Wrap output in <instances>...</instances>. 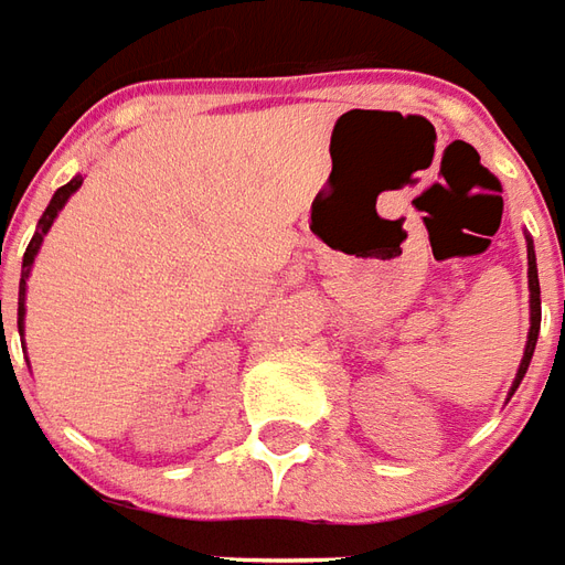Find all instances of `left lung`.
<instances>
[{"label": "left lung", "mask_w": 565, "mask_h": 565, "mask_svg": "<svg viewBox=\"0 0 565 565\" xmlns=\"http://www.w3.org/2000/svg\"><path fill=\"white\" fill-rule=\"evenodd\" d=\"M526 264H530V331H526V347H523V359H520L518 374H514V383H511V392L514 395L520 386V380L526 377V367L532 362V353H535V340H539V328H542V291H539V267H535V246L532 239L526 237Z\"/></svg>", "instance_id": "obj_1"}]
</instances>
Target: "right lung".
Listing matches in <instances>:
<instances>
[{
	"mask_svg": "<svg viewBox=\"0 0 565 565\" xmlns=\"http://www.w3.org/2000/svg\"><path fill=\"white\" fill-rule=\"evenodd\" d=\"M82 175H72L70 182L63 188H57L54 191V198H51V203H47V210L42 212V218H39V225H35V234L33 239H30V246H26V252H23V267H20V291H18V331H20V343H23V319H26V279H30V270H33V262L35 255H39V249H42V243H45V234L51 231V225H54V218L60 215V210L66 206V200L82 188ZM2 338H6V328H2Z\"/></svg>",
	"mask_w": 565,
	"mask_h": 565,
	"instance_id": "1",
	"label": "right lung"
}]
</instances>
